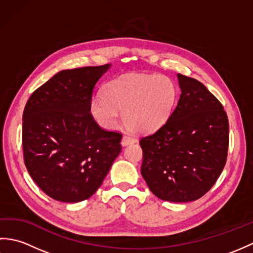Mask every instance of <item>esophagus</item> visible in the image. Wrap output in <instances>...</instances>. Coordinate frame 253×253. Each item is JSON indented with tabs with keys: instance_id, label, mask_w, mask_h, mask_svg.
<instances>
[{
	"instance_id": "obj_1",
	"label": "esophagus",
	"mask_w": 253,
	"mask_h": 253,
	"mask_svg": "<svg viewBox=\"0 0 253 253\" xmlns=\"http://www.w3.org/2000/svg\"><path fill=\"white\" fill-rule=\"evenodd\" d=\"M136 142V139L132 138L130 136H124L122 139V146L123 147H126L128 144H131V143H135Z\"/></svg>"
}]
</instances>
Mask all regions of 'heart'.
Returning <instances> with one entry per match:
<instances>
[{"label": "heart", "instance_id": "b5f03b06", "mask_svg": "<svg viewBox=\"0 0 253 253\" xmlns=\"http://www.w3.org/2000/svg\"><path fill=\"white\" fill-rule=\"evenodd\" d=\"M178 88L170 78L158 75L133 74L107 83L103 95L90 102V112L105 129L116 127L123 111V122L138 135L161 129L176 107Z\"/></svg>", "mask_w": 253, "mask_h": 253}]
</instances>
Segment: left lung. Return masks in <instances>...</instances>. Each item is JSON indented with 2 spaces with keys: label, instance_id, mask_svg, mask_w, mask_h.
Wrapping results in <instances>:
<instances>
[{
  "label": "left lung",
  "instance_id": "obj_1",
  "mask_svg": "<svg viewBox=\"0 0 253 253\" xmlns=\"http://www.w3.org/2000/svg\"><path fill=\"white\" fill-rule=\"evenodd\" d=\"M180 96L165 125L141 138V175L149 189L169 202L207 193L226 163L229 126L224 107L198 80L177 75Z\"/></svg>",
  "mask_w": 253,
  "mask_h": 253
}]
</instances>
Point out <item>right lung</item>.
Returning a JSON list of instances; mask_svg holds the SVG:
<instances>
[{
	"label": "right lung",
	"instance_id": "obj_1",
	"mask_svg": "<svg viewBox=\"0 0 253 253\" xmlns=\"http://www.w3.org/2000/svg\"><path fill=\"white\" fill-rule=\"evenodd\" d=\"M110 68L106 64L57 73L25 106V165L54 200L75 203L90 198L122 151L121 133L103 130L90 114L94 85Z\"/></svg>",
	"mask_w": 253,
	"mask_h": 253
}]
</instances>
